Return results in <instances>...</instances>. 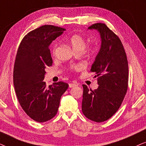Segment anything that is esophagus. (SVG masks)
I'll list each match as a JSON object with an SVG mask.
<instances>
[{"label": "esophagus", "mask_w": 146, "mask_h": 146, "mask_svg": "<svg viewBox=\"0 0 146 146\" xmlns=\"http://www.w3.org/2000/svg\"><path fill=\"white\" fill-rule=\"evenodd\" d=\"M78 85V84L76 83H69V87H70V88H72V87H74L75 86H77Z\"/></svg>", "instance_id": "34e87169"}]
</instances>
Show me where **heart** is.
Instances as JSON below:
<instances>
[{
  "label": "heart",
  "instance_id": "1",
  "mask_svg": "<svg viewBox=\"0 0 146 146\" xmlns=\"http://www.w3.org/2000/svg\"><path fill=\"white\" fill-rule=\"evenodd\" d=\"M69 42L70 43H71L72 48H73L75 52L83 51V50L85 49V46H86V41H85V39L84 38V37H83L82 36L78 34L73 35L70 38ZM56 46H57V44H55V46H54V48H53V52H55ZM90 50L91 51H93V50H94V48H91ZM72 69L75 70V71H77V70H79L81 69V66L80 65L73 66V67H72Z\"/></svg>",
  "mask_w": 146,
  "mask_h": 146
}]
</instances>
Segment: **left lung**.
<instances>
[{"label": "left lung", "mask_w": 146, "mask_h": 146, "mask_svg": "<svg viewBox=\"0 0 146 146\" xmlns=\"http://www.w3.org/2000/svg\"><path fill=\"white\" fill-rule=\"evenodd\" d=\"M101 37V48L91 71L98 77V88L91 90L83 85L82 111L85 117L103 122L112 117L121 106L127 90L128 63L121 40L104 23L89 27Z\"/></svg>", "instance_id": "left-lung-1"}]
</instances>
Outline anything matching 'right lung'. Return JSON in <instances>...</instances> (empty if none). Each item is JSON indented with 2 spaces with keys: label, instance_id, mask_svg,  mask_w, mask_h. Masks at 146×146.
Segmentation results:
<instances>
[{
  "label": "right lung",
  "instance_id": "1",
  "mask_svg": "<svg viewBox=\"0 0 146 146\" xmlns=\"http://www.w3.org/2000/svg\"><path fill=\"white\" fill-rule=\"evenodd\" d=\"M65 30L53 25L35 29L23 38L17 53L13 83L17 99L27 115L40 123L55 117L69 87L63 81L48 86L43 81L45 68L53 63L49 45Z\"/></svg>",
  "mask_w": 146,
  "mask_h": 146
}]
</instances>
